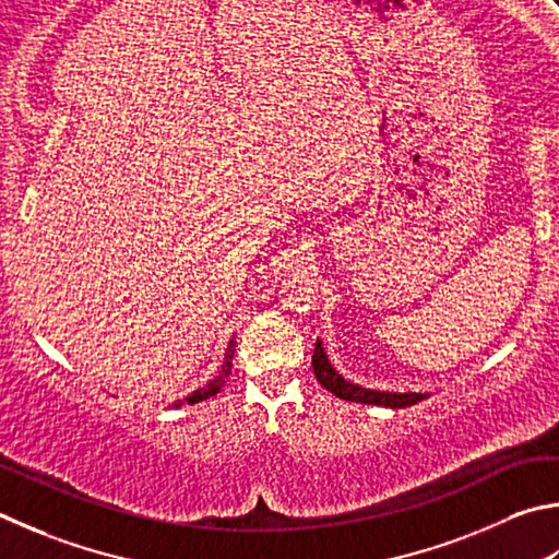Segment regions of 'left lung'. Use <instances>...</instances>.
Returning <instances> with one entry per match:
<instances>
[{"mask_svg": "<svg viewBox=\"0 0 559 559\" xmlns=\"http://www.w3.org/2000/svg\"><path fill=\"white\" fill-rule=\"evenodd\" d=\"M311 366H314L317 380L329 390V393H334L341 400H350V403H366V405H380V407H409L427 397L423 393H380V390H366L360 385L348 383V380L341 378L334 370V366L329 364L326 350L321 346V341H317L314 356H311Z\"/></svg>", "mask_w": 559, "mask_h": 559, "instance_id": "1", "label": "left lung"}]
</instances>
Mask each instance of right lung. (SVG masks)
<instances>
[{
  "label": "right lung",
  "instance_id": "obj_1",
  "mask_svg": "<svg viewBox=\"0 0 559 559\" xmlns=\"http://www.w3.org/2000/svg\"><path fill=\"white\" fill-rule=\"evenodd\" d=\"M235 344L230 341V346H228V354H225V360H223V366H221V373L215 376L209 385H203V388H199V390H193V393L189 395V397H183L181 403H186V405H195V403H201V400H209V397H213L215 393H221V388L225 385V378L230 376V368H233V354H235V348H233ZM179 403V405H181Z\"/></svg>",
  "mask_w": 559,
  "mask_h": 559
}]
</instances>
